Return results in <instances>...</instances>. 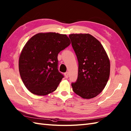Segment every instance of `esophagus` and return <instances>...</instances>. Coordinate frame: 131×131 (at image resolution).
<instances>
[{
	"label": "esophagus",
	"mask_w": 131,
	"mask_h": 131,
	"mask_svg": "<svg viewBox=\"0 0 131 131\" xmlns=\"http://www.w3.org/2000/svg\"><path fill=\"white\" fill-rule=\"evenodd\" d=\"M64 75H65V77L66 78H69V74H68V72H65V74H64Z\"/></svg>",
	"instance_id": "esophagus-1"
}]
</instances>
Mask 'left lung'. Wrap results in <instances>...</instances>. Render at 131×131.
I'll return each mask as SVG.
<instances>
[{
    "mask_svg": "<svg viewBox=\"0 0 131 131\" xmlns=\"http://www.w3.org/2000/svg\"><path fill=\"white\" fill-rule=\"evenodd\" d=\"M78 61V76L72 83L74 92L81 98L91 99L104 89L110 75V61L100 42L90 34H71Z\"/></svg>",
    "mask_w": 131,
    "mask_h": 131,
    "instance_id": "8db88e82",
    "label": "left lung"
}]
</instances>
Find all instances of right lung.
I'll use <instances>...</instances> for the list:
<instances>
[{
  "instance_id": "obj_1",
  "label": "right lung",
  "mask_w": 131,
  "mask_h": 131,
  "mask_svg": "<svg viewBox=\"0 0 131 131\" xmlns=\"http://www.w3.org/2000/svg\"><path fill=\"white\" fill-rule=\"evenodd\" d=\"M66 35L39 33L30 38L19 59V71L24 85L37 95L55 90L63 78L59 71L57 56L70 45Z\"/></svg>"
}]
</instances>
